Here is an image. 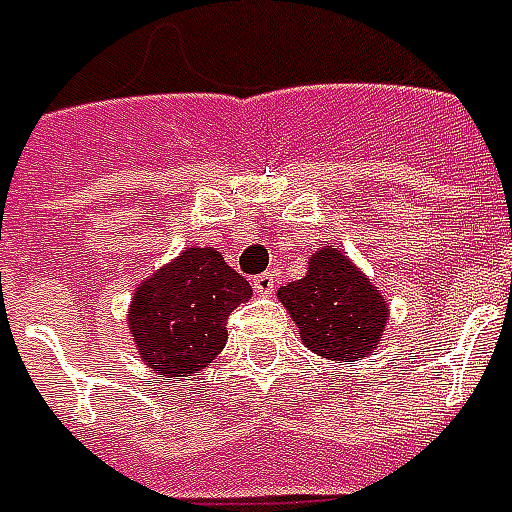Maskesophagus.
I'll return each mask as SVG.
<instances>
[{
	"label": "esophagus",
	"mask_w": 512,
	"mask_h": 512,
	"mask_svg": "<svg viewBox=\"0 0 512 512\" xmlns=\"http://www.w3.org/2000/svg\"><path fill=\"white\" fill-rule=\"evenodd\" d=\"M252 287H255V292L260 297H271L273 289H276V273L273 271L260 273V276H255V279H252Z\"/></svg>",
	"instance_id": "esophagus-1"
}]
</instances>
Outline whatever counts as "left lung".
Returning a JSON list of instances; mask_svg holds the SVG:
<instances>
[{
	"instance_id": "8db88e82",
	"label": "left lung",
	"mask_w": 512,
	"mask_h": 512,
	"mask_svg": "<svg viewBox=\"0 0 512 512\" xmlns=\"http://www.w3.org/2000/svg\"><path fill=\"white\" fill-rule=\"evenodd\" d=\"M300 329L303 345L342 364L380 348L388 324V300L380 287L337 247L316 249L303 279L276 292Z\"/></svg>"
}]
</instances>
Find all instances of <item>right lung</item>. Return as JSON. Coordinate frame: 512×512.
<instances>
[{
	"mask_svg": "<svg viewBox=\"0 0 512 512\" xmlns=\"http://www.w3.org/2000/svg\"><path fill=\"white\" fill-rule=\"evenodd\" d=\"M252 287L212 247H185L138 284L127 327L151 372L183 380L207 369L228 340V313Z\"/></svg>",
	"mask_w": 512,
	"mask_h": 512,
	"instance_id": "obj_1",
	"label": "right lung"
}]
</instances>
